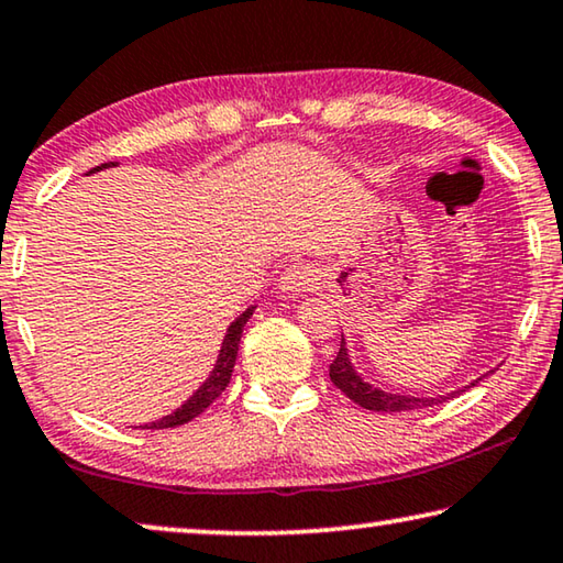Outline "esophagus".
Masks as SVG:
<instances>
[{
	"mask_svg": "<svg viewBox=\"0 0 563 563\" xmlns=\"http://www.w3.org/2000/svg\"><path fill=\"white\" fill-rule=\"evenodd\" d=\"M316 283H318V271L308 263H292L288 271L280 275V290L283 296L288 298H296V296H302V292L313 290Z\"/></svg>",
	"mask_w": 563,
	"mask_h": 563,
	"instance_id": "34e87169",
	"label": "esophagus"
}]
</instances>
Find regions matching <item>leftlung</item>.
Instances as JSON below:
<instances>
[{"instance_id":"obj_1","label":"left lung","mask_w":563,"mask_h":563,"mask_svg":"<svg viewBox=\"0 0 563 563\" xmlns=\"http://www.w3.org/2000/svg\"><path fill=\"white\" fill-rule=\"evenodd\" d=\"M330 380H333L335 388H341L343 394L368 410H378V413H400V410H416V408H426V406H435L443 404L445 398H456L463 390H453L449 396H439V398H413V396H398V394H386V390L373 388L371 383H365L355 368L351 365V358H347V347H345V338H341V351L330 363ZM481 380V378H478ZM478 380L471 383L468 388H474Z\"/></svg>"}]
</instances>
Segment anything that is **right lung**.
Segmentation results:
<instances>
[{"label": "right lung", "instance_id": "obj_1", "mask_svg": "<svg viewBox=\"0 0 563 563\" xmlns=\"http://www.w3.org/2000/svg\"><path fill=\"white\" fill-rule=\"evenodd\" d=\"M114 163H104L100 167H92L89 173H100L104 167H112ZM255 308H247L243 316H240L235 323H230L228 333H225V341H222L220 347V355H218V363L216 368H212L210 378L202 383V386L195 390L190 400H185V404L175 410V413H169L165 418H159V421L153 423H145L142 428H175V426H183L187 421H192L195 416H200L205 408H208L212 400H216L222 390L228 388L230 376H233V368H235V358H238V345H240V335H243V328L247 323V318L253 316Z\"/></svg>", "mask_w": 563, "mask_h": 563}]
</instances>
